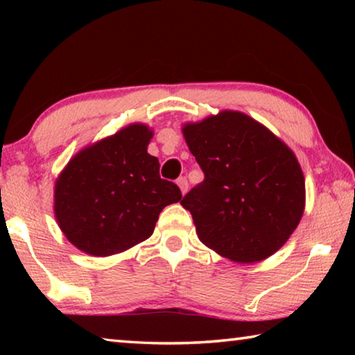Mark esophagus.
Segmentation results:
<instances>
[{
  "instance_id": "obj_1",
  "label": "esophagus",
  "mask_w": 355,
  "mask_h": 355,
  "mask_svg": "<svg viewBox=\"0 0 355 355\" xmlns=\"http://www.w3.org/2000/svg\"><path fill=\"white\" fill-rule=\"evenodd\" d=\"M177 184L180 186V191H182V194H186V191H188V188H189V183H188V180H186V177H180L177 180Z\"/></svg>"
}]
</instances>
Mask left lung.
<instances>
[{"mask_svg": "<svg viewBox=\"0 0 355 355\" xmlns=\"http://www.w3.org/2000/svg\"><path fill=\"white\" fill-rule=\"evenodd\" d=\"M203 172L180 202L200 241L238 263L277 252L304 213L305 182L296 156L243 112L224 111L183 128Z\"/></svg>", "mask_w": 355, "mask_h": 355, "instance_id": "left-lung-1", "label": "left lung"}]
</instances>
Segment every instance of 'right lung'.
Instances as JSON below:
<instances>
[{"label":"right lung","instance_id":"add662e5","mask_svg":"<svg viewBox=\"0 0 355 355\" xmlns=\"http://www.w3.org/2000/svg\"><path fill=\"white\" fill-rule=\"evenodd\" d=\"M146 125H130L84 148L56 182L59 227L78 249L107 257L146 241L161 209L182 199L178 186L159 177V161L147 153Z\"/></svg>","mask_w":355,"mask_h":355}]
</instances>
